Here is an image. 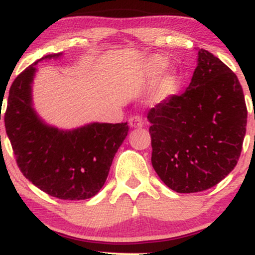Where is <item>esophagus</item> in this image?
I'll return each mask as SVG.
<instances>
[{"label":"esophagus","mask_w":255,"mask_h":255,"mask_svg":"<svg viewBox=\"0 0 255 255\" xmlns=\"http://www.w3.org/2000/svg\"><path fill=\"white\" fill-rule=\"evenodd\" d=\"M129 126L131 128H141L144 126V122L140 116H133L129 119Z\"/></svg>","instance_id":"obj_1"}]
</instances>
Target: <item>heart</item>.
<instances>
[{"label":"heart","instance_id":"1","mask_svg":"<svg viewBox=\"0 0 255 255\" xmlns=\"http://www.w3.org/2000/svg\"><path fill=\"white\" fill-rule=\"evenodd\" d=\"M168 67V61L162 56H152L148 58L147 63H146V72L150 79H156L159 77L163 72L165 71ZM175 84H176V75L174 73H168L164 78L162 79L159 85L157 87V97L159 99L166 98L169 95L174 91Z\"/></svg>","mask_w":255,"mask_h":255}]
</instances>
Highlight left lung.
Listing matches in <instances>:
<instances>
[{"instance_id":"1","label":"left lung","mask_w":255,"mask_h":255,"mask_svg":"<svg viewBox=\"0 0 255 255\" xmlns=\"http://www.w3.org/2000/svg\"><path fill=\"white\" fill-rule=\"evenodd\" d=\"M152 166L177 193H197L221 182L238 164L247 107L236 74L204 49L182 95H172L147 114Z\"/></svg>"}]
</instances>
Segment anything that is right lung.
I'll return each mask as SVG.
<instances>
[{"instance_id": "add662e5", "label": "right lung", "mask_w": 255, "mask_h": 255, "mask_svg": "<svg viewBox=\"0 0 255 255\" xmlns=\"http://www.w3.org/2000/svg\"><path fill=\"white\" fill-rule=\"evenodd\" d=\"M61 55H46L15 78L9 89L4 126L16 164L28 181L51 197L85 200L104 186L115 153L128 134V125L95 122L60 130L38 118L31 93L36 64Z\"/></svg>"}]
</instances>
